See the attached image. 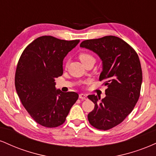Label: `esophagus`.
<instances>
[{
    "mask_svg": "<svg viewBox=\"0 0 156 156\" xmlns=\"http://www.w3.org/2000/svg\"><path fill=\"white\" fill-rule=\"evenodd\" d=\"M79 98L81 100H87V95L85 94H79Z\"/></svg>",
    "mask_w": 156,
    "mask_h": 156,
    "instance_id": "esophagus-1",
    "label": "esophagus"
}]
</instances>
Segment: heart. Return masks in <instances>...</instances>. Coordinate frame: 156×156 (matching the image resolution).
Instances as JSON below:
<instances>
[{"label":"heart","instance_id":"1","mask_svg":"<svg viewBox=\"0 0 156 156\" xmlns=\"http://www.w3.org/2000/svg\"><path fill=\"white\" fill-rule=\"evenodd\" d=\"M79 58L82 63H84V62H87V61H88L89 59H94V57H93L92 55L89 54V53H80V54L79 55ZM67 64H68V62L66 63V66H67Z\"/></svg>","mask_w":156,"mask_h":156}]
</instances>
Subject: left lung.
I'll return each mask as SVG.
<instances>
[{
  "mask_svg": "<svg viewBox=\"0 0 156 156\" xmlns=\"http://www.w3.org/2000/svg\"><path fill=\"white\" fill-rule=\"evenodd\" d=\"M80 47L97 53L103 62L99 80L108 87L106 96L102 100L88 96L94 103L88 120L97 129L109 130L124 120L139 100L142 82L139 58L131 46L114 36L84 40Z\"/></svg>",
  "mask_w": 156,
  "mask_h": 156,
  "instance_id": "obj_1",
  "label": "left lung"
}]
</instances>
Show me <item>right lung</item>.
I'll return each mask as SVG.
<instances>
[{
    "label": "right lung",
    "instance_id": "add662e5",
    "mask_svg": "<svg viewBox=\"0 0 156 156\" xmlns=\"http://www.w3.org/2000/svg\"><path fill=\"white\" fill-rule=\"evenodd\" d=\"M79 42L42 36L27 46L17 63V94L30 116L46 128L63 124L78 98L76 92L55 89V78L63 74L64 57Z\"/></svg>",
    "mask_w": 156,
    "mask_h": 156
}]
</instances>
